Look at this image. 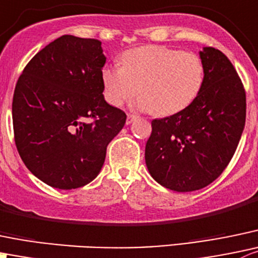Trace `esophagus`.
<instances>
[{
	"mask_svg": "<svg viewBox=\"0 0 258 258\" xmlns=\"http://www.w3.org/2000/svg\"><path fill=\"white\" fill-rule=\"evenodd\" d=\"M136 119H137V117H136V116H134V114H128V116H127V121H126V123H127V124H131L132 122L136 121Z\"/></svg>",
	"mask_w": 258,
	"mask_h": 258,
	"instance_id": "34e87169",
	"label": "esophagus"
}]
</instances>
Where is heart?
<instances>
[{
	"instance_id": "b5f03b06",
	"label": "heart",
	"mask_w": 258,
	"mask_h": 258,
	"mask_svg": "<svg viewBox=\"0 0 258 258\" xmlns=\"http://www.w3.org/2000/svg\"><path fill=\"white\" fill-rule=\"evenodd\" d=\"M108 103L121 107L141 94L135 103L140 111L170 116L186 108L204 83V64L192 52L157 45L135 47L121 56V67L101 73Z\"/></svg>"
}]
</instances>
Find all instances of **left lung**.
<instances>
[{
	"label": "left lung",
	"mask_w": 258,
	"mask_h": 258,
	"mask_svg": "<svg viewBox=\"0 0 258 258\" xmlns=\"http://www.w3.org/2000/svg\"><path fill=\"white\" fill-rule=\"evenodd\" d=\"M204 83L186 108L154 119L145 160L151 176L179 192L213 182L236 152L246 123V92L228 57L207 46L199 52Z\"/></svg>",
	"instance_id": "1"
}]
</instances>
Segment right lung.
<instances>
[{
  "label": "right lung",
  "instance_id": "add662e5",
  "mask_svg": "<svg viewBox=\"0 0 258 258\" xmlns=\"http://www.w3.org/2000/svg\"><path fill=\"white\" fill-rule=\"evenodd\" d=\"M102 42L62 35L25 67L12 101L15 144L45 184L77 189L96 179L126 113L104 101Z\"/></svg>",
  "mask_w": 258,
  "mask_h": 258
}]
</instances>
